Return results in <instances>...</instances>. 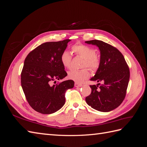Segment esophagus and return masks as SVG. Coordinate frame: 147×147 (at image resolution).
I'll list each match as a JSON object with an SVG mask.
<instances>
[{
  "label": "esophagus",
  "mask_w": 147,
  "mask_h": 147,
  "mask_svg": "<svg viewBox=\"0 0 147 147\" xmlns=\"http://www.w3.org/2000/svg\"><path fill=\"white\" fill-rule=\"evenodd\" d=\"M75 87H81V86H82V84L76 82V83H75Z\"/></svg>",
  "instance_id": "1"
}]
</instances>
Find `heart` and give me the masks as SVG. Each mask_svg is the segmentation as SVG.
Segmentation results:
<instances>
[{
	"mask_svg": "<svg viewBox=\"0 0 147 147\" xmlns=\"http://www.w3.org/2000/svg\"><path fill=\"white\" fill-rule=\"evenodd\" d=\"M72 50L75 54L81 56L84 59L83 67H88L91 70L96 71L99 67L100 64V57L96 54L94 48L87 45L78 44L72 47ZM61 61L63 65L65 68H70L72 61V55L68 51H64L61 55ZM90 74L87 69L80 70L72 69L68 72L67 77L72 80L81 83L90 77Z\"/></svg>",
	"mask_w": 147,
	"mask_h": 147,
	"instance_id": "heart-1",
	"label": "heart"
}]
</instances>
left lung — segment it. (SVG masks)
I'll list each match as a JSON object with an SVG mask.
<instances>
[{
  "mask_svg": "<svg viewBox=\"0 0 147 147\" xmlns=\"http://www.w3.org/2000/svg\"><path fill=\"white\" fill-rule=\"evenodd\" d=\"M85 43L99 49L100 64L90 80L102 83L90 86L91 93L86 97V102L99 112H110L117 108L126 96L129 69L123 55L116 48L97 40Z\"/></svg>",
  "mask_w": 147,
  "mask_h": 147,
  "instance_id": "left-lung-1",
  "label": "left lung"
}]
</instances>
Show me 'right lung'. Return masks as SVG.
Instances as JSON below:
<instances>
[{
    "mask_svg": "<svg viewBox=\"0 0 147 147\" xmlns=\"http://www.w3.org/2000/svg\"><path fill=\"white\" fill-rule=\"evenodd\" d=\"M70 40L43 43L30 52L24 60L21 86L31 107L39 113L51 114L61 109L65 102V91L74 86L72 80L51 84L67 75L61 55Z\"/></svg>",
    "mask_w": 147,
    "mask_h": 147,
    "instance_id": "1",
    "label": "right lung"
}]
</instances>
